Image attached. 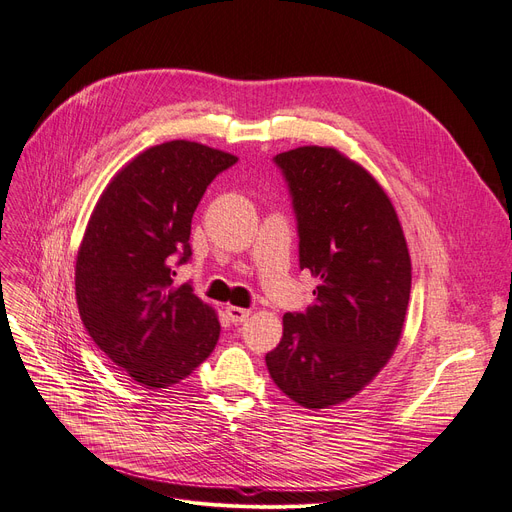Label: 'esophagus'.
<instances>
[{
    "mask_svg": "<svg viewBox=\"0 0 512 512\" xmlns=\"http://www.w3.org/2000/svg\"><path fill=\"white\" fill-rule=\"evenodd\" d=\"M225 314H227V318L232 320L234 325H240V323H244V320H249L251 310H244V308H238V306H227Z\"/></svg>",
    "mask_w": 512,
    "mask_h": 512,
    "instance_id": "1",
    "label": "esophagus"
}]
</instances>
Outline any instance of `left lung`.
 <instances>
[{
  "label": "left lung",
  "mask_w": 512,
  "mask_h": 512,
  "mask_svg": "<svg viewBox=\"0 0 512 512\" xmlns=\"http://www.w3.org/2000/svg\"><path fill=\"white\" fill-rule=\"evenodd\" d=\"M289 183L299 266L320 285L304 314H285L266 354L274 384L306 409L346 403L401 342L411 257L388 194L335 147L306 145L274 158Z\"/></svg>",
  "instance_id": "1"
}]
</instances>
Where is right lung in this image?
<instances>
[{
  "label": "right lung",
  "instance_id": "obj_1",
  "mask_svg": "<svg viewBox=\"0 0 512 512\" xmlns=\"http://www.w3.org/2000/svg\"><path fill=\"white\" fill-rule=\"evenodd\" d=\"M238 158L194 141L145 149L116 173L94 206L75 259L80 318L109 361L143 388L175 386L217 346L215 310L175 285L192 257L200 198Z\"/></svg>",
  "mask_w": 512,
  "mask_h": 512
}]
</instances>
